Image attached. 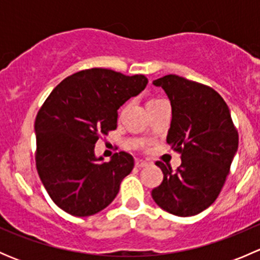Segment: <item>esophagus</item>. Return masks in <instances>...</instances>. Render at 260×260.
Here are the masks:
<instances>
[{
	"instance_id": "34e87169",
	"label": "esophagus",
	"mask_w": 260,
	"mask_h": 260,
	"mask_svg": "<svg viewBox=\"0 0 260 260\" xmlns=\"http://www.w3.org/2000/svg\"><path fill=\"white\" fill-rule=\"evenodd\" d=\"M146 166H148V164H147L146 161H142V159H137V161H136V167H138V169H142V167Z\"/></svg>"
}]
</instances>
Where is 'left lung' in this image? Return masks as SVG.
Returning a JSON list of instances; mask_svg holds the SVG:
<instances>
[{
	"label": "left lung",
	"instance_id": "8db88e82",
	"mask_svg": "<svg viewBox=\"0 0 260 260\" xmlns=\"http://www.w3.org/2000/svg\"><path fill=\"white\" fill-rule=\"evenodd\" d=\"M171 102L167 143L181 153L176 171L156 162L164 180L152 190L154 203L176 216L200 214L216 200L238 151L239 136L226 103L204 84L170 74L153 80Z\"/></svg>",
	"mask_w": 260,
	"mask_h": 260
}]
</instances>
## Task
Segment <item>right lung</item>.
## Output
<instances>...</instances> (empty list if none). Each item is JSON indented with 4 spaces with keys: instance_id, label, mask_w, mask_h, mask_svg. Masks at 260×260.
Masks as SVG:
<instances>
[{
    "instance_id": "obj_1",
    "label": "right lung",
    "mask_w": 260,
    "mask_h": 260,
    "mask_svg": "<svg viewBox=\"0 0 260 260\" xmlns=\"http://www.w3.org/2000/svg\"><path fill=\"white\" fill-rule=\"evenodd\" d=\"M147 83L145 75L93 68L65 78L44 102L35 119L36 169L61 210L90 216L114 200L135 159L122 151L103 162L94 147L99 135L117 128L119 107Z\"/></svg>"
}]
</instances>
